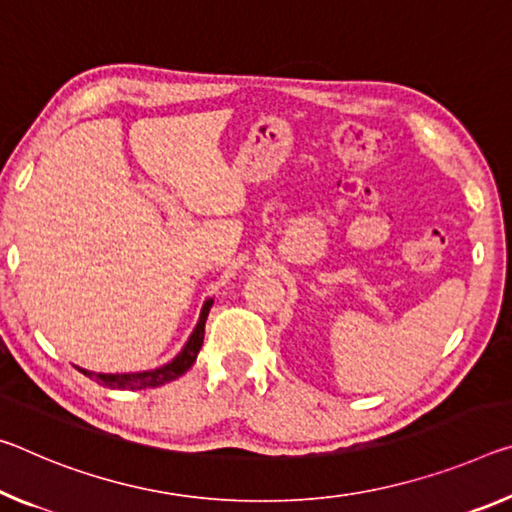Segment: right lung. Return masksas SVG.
<instances>
[{
	"label": "right lung",
	"instance_id": "add662e5",
	"mask_svg": "<svg viewBox=\"0 0 512 512\" xmlns=\"http://www.w3.org/2000/svg\"><path fill=\"white\" fill-rule=\"evenodd\" d=\"M214 300L207 298L205 305L200 310V319L193 328L191 337L186 339V344L180 353L175 355L173 360L166 362L164 367L150 369V371H136V373H95V371H86L79 369L84 376H88L95 383H100L109 389H148V387H159L166 385L170 380L180 378L182 373H186L191 369V364L196 362L200 348H202V339H205V321L209 316V310H212Z\"/></svg>",
	"mask_w": 512,
	"mask_h": 512
}]
</instances>
